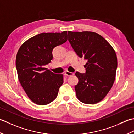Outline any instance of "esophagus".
<instances>
[{
	"label": "esophagus",
	"instance_id": "esophagus-1",
	"mask_svg": "<svg viewBox=\"0 0 134 134\" xmlns=\"http://www.w3.org/2000/svg\"><path fill=\"white\" fill-rule=\"evenodd\" d=\"M65 75L66 76H70L74 75V73L72 72H68V71H67V72L65 73Z\"/></svg>",
	"mask_w": 134,
	"mask_h": 134
}]
</instances>
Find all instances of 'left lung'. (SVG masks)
I'll return each instance as SVG.
<instances>
[{"instance_id": "1", "label": "left lung", "mask_w": 134, "mask_h": 134, "mask_svg": "<svg viewBox=\"0 0 134 134\" xmlns=\"http://www.w3.org/2000/svg\"><path fill=\"white\" fill-rule=\"evenodd\" d=\"M68 40L80 58L87 60L86 73L76 72L77 99L86 104L100 102L113 86L117 59L116 52L100 35L90 31H68Z\"/></svg>"}]
</instances>
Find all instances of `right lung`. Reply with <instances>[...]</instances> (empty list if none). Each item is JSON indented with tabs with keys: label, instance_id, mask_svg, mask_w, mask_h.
Returning <instances> with one entry per match:
<instances>
[{
	"label": "right lung",
	"instance_id": "obj_1",
	"mask_svg": "<svg viewBox=\"0 0 134 134\" xmlns=\"http://www.w3.org/2000/svg\"><path fill=\"white\" fill-rule=\"evenodd\" d=\"M67 31L42 33L24 42L19 48L15 64L21 85L29 98L39 105L53 102L64 83L62 74L44 67L53 59V50L66 42Z\"/></svg>",
	"mask_w": 134,
	"mask_h": 134
}]
</instances>
